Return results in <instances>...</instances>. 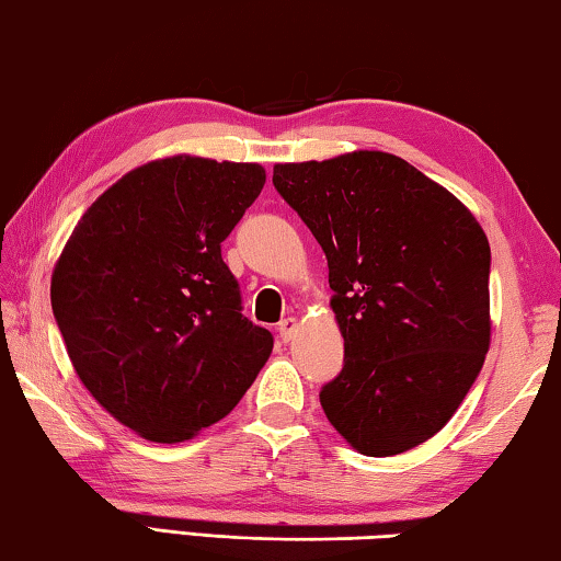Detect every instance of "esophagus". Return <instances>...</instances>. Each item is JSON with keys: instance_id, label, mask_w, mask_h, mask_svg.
Listing matches in <instances>:
<instances>
[{"instance_id": "esophagus-1", "label": "esophagus", "mask_w": 561, "mask_h": 561, "mask_svg": "<svg viewBox=\"0 0 561 561\" xmlns=\"http://www.w3.org/2000/svg\"><path fill=\"white\" fill-rule=\"evenodd\" d=\"M297 331H299V321L294 319V317H287V319L279 321V336H282V341H291L294 336H297Z\"/></svg>"}]
</instances>
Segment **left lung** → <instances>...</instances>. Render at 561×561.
Instances as JSON below:
<instances>
[{
  "label": "left lung",
  "mask_w": 561,
  "mask_h": 561,
  "mask_svg": "<svg viewBox=\"0 0 561 561\" xmlns=\"http://www.w3.org/2000/svg\"><path fill=\"white\" fill-rule=\"evenodd\" d=\"M272 183L329 262L344 336V368L319 393L329 423L371 458L433 438L490 348L482 227L443 185L381 150L279 163Z\"/></svg>",
  "instance_id": "obj_1"
}]
</instances>
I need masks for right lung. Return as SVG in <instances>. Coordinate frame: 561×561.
Returning <instances> with one entry per match:
<instances>
[{"label":"right lung","instance_id":"right-lung-1","mask_svg":"<svg viewBox=\"0 0 561 561\" xmlns=\"http://www.w3.org/2000/svg\"><path fill=\"white\" fill-rule=\"evenodd\" d=\"M264 180L257 163L153 160L83 213L56 262L51 309L76 374L140 438L217 423L272 354L222 260Z\"/></svg>","mask_w":561,"mask_h":561}]
</instances>
